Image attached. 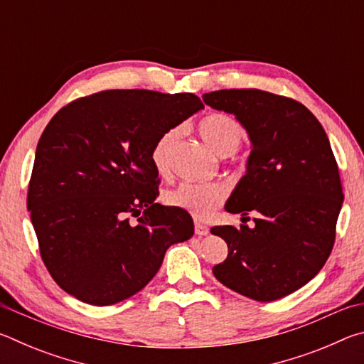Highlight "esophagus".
<instances>
[{"label":"esophagus","instance_id":"esophagus-1","mask_svg":"<svg viewBox=\"0 0 364 364\" xmlns=\"http://www.w3.org/2000/svg\"><path fill=\"white\" fill-rule=\"evenodd\" d=\"M194 231H196L197 236H207L208 228L205 225H202V223H196L194 225Z\"/></svg>","mask_w":364,"mask_h":364}]
</instances>
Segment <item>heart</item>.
Instances as JSON below:
<instances>
[{
	"label": "heart",
	"mask_w": 364,
	"mask_h": 364,
	"mask_svg": "<svg viewBox=\"0 0 364 364\" xmlns=\"http://www.w3.org/2000/svg\"><path fill=\"white\" fill-rule=\"evenodd\" d=\"M200 138L218 156H231L239 149L244 141L245 130L234 117L221 112L208 114L199 122L197 127ZM178 139V130L165 132L151 151V164L159 175H167L168 156L175 141ZM228 197V188L223 183H189L178 184L175 189L165 194V202L170 207L181 208L189 212L193 217L205 220L223 204Z\"/></svg>",
	"instance_id": "obj_1"
}]
</instances>
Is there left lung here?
<instances>
[{
    "label": "left lung",
    "mask_w": 364,
    "mask_h": 364,
    "mask_svg": "<svg viewBox=\"0 0 364 364\" xmlns=\"http://www.w3.org/2000/svg\"><path fill=\"white\" fill-rule=\"evenodd\" d=\"M205 104L236 115L252 141L247 173L226 204L231 213L258 211L256 226H215L228 257L213 274L231 291L273 301L311 281L331 255L343 193L321 123L292 97L218 90Z\"/></svg>",
    "instance_id": "1"
}]
</instances>
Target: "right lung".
<instances>
[{"label": "right lung", "mask_w": 364, "mask_h": 364, "mask_svg": "<svg viewBox=\"0 0 364 364\" xmlns=\"http://www.w3.org/2000/svg\"><path fill=\"white\" fill-rule=\"evenodd\" d=\"M200 109L193 93L107 90L69 102L48 123L27 207L41 260L67 294L97 306L132 297L171 244L193 237L186 210L156 202L151 151Z\"/></svg>", "instance_id": "obj_1"}]
</instances>
